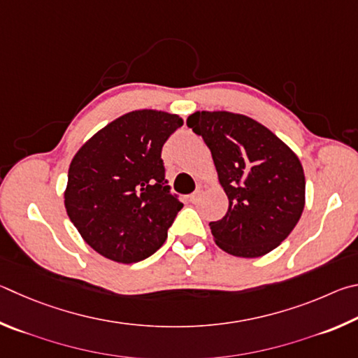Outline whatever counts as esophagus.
<instances>
[{"label":"esophagus","mask_w":358,"mask_h":358,"mask_svg":"<svg viewBox=\"0 0 358 358\" xmlns=\"http://www.w3.org/2000/svg\"><path fill=\"white\" fill-rule=\"evenodd\" d=\"M199 195H201V190H199V189H198V190H195V192H193V193H192V195L189 196V201H190V203H193V204H195V203L198 201V198H199Z\"/></svg>","instance_id":"34e87169"}]
</instances>
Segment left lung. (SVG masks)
<instances>
[{"label":"left lung","instance_id":"obj_1","mask_svg":"<svg viewBox=\"0 0 358 358\" xmlns=\"http://www.w3.org/2000/svg\"><path fill=\"white\" fill-rule=\"evenodd\" d=\"M187 125L203 136L229 199L209 227L223 252L259 258L283 242L305 208V174L294 150L264 125L231 111H195Z\"/></svg>","mask_w":358,"mask_h":358}]
</instances>
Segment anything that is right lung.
Masks as SVG:
<instances>
[{"label": "right lung", "mask_w": 358, "mask_h": 358, "mask_svg": "<svg viewBox=\"0 0 358 358\" xmlns=\"http://www.w3.org/2000/svg\"><path fill=\"white\" fill-rule=\"evenodd\" d=\"M184 124L159 110H135L92 135L69 166L64 206L80 236L111 261L149 258L182 209L169 193L162 148Z\"/></svg>", "instance_id": "right-lung-1"}]
</instances>
